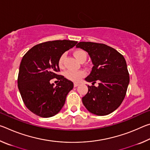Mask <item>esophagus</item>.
I'll list each match as a JSON object with an SVG mask.
<instances>
[{
  "instance_id": "34e87169",
  "label": "esophagus",
  "mask_w": 150,
  "mask_h": 150,
  "mask_svg": "<svg viewBox=\"0 0 150 150\" xmlns=\"http://www.w3.org/2000/svg\"><path fill=\"white\" fill-rule=\"evenodd\" d=\"M79 83H74V87H77V86H79Z\"/></svg>"
}]
</instances>
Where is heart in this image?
I'll return each instance as SVG.
<instances>
[{"label": "heart", "instance_id": "1", "mask_svg": "<svg viewBox=\"0 0 150 150\" xmlns=\"http://www.w3.org/2000/svg\"><path fill=\"white\" fill-rule=\"evenodd\" d=\"M73 55L75 57L79 62H82V61H85L87 59V53H86L84 50H76L73 52ZM65 57V54H63L61 55L59 59H58V65L60 68H62L63 67V62H64V59ZM64 77L67 79L68 80H70L73 82L77 83L79 81L81 80V79L83 78L85 76V72L83 71H72V70H67L63 73Z\"/></svg>", "mask_w": 150, "mask_h": 150}]
</instances>
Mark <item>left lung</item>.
<instances>
[{
  "label": "left lung",
  "instance_id": "8db88e82",
  "mask_svg": "<svg viewBox=\"0 0 150 150\" xmlns=\"http://www.w3.org/2000/svg\"><path fill=\"white\" fill-rule=\"evenodd\" d=\"M76 47L88 53L93 67L85 80L92 83L82 98L85 108L94 115H107L122 103L130 82L126 60L115 49L103 44L81 42ZM99 82L98 87L93 85Z\"/></svg>",
  "mask_w": 150,
  "mask_h": 150
}]
</instances>
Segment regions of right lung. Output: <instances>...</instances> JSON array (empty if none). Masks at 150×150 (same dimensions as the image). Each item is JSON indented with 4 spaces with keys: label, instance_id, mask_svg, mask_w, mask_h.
<instances>
[{
    "label": "right lung",
    "instance_id": "1",
    "mask_svg": "<svg viewBox=\"0 0 150 150\" xmlns=\"http://www.w3.org/2000/svg\"><path fill=\"white\" fill-rule=\"evenodd\" d=\"M77 43L67 40L42 43L34 45L22 57L18 87L25 105L35 115L49 118L62 110L73 83L57 74L59 71L58 59ZM54 78L60 81L55 87L50 83Z\"/></svg>",
    "mask_w": 150,
    "mask_h": 150
}]
</instances>
